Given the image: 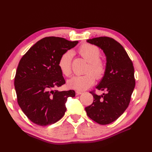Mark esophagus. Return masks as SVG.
I'll return each instance as SVG.
<instances>
[{"label":"esophagus","mask_w":152,"mask_h":152,"mask_svg":"<svg viewBox=\"0 0 152 152\" xmlns=\"http://www.w3.org/2000/svg\"><path fill=\"white\" fill-rule=\"evenodd\" d=\"M82 93V92H81V91H76V94H77V95L81 94Z\"/></svg>","instance_id":"34e87169"}]
</instances>
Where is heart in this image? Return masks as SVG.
Instances as JSON below:
<instances>
[{
  "label": "heart",
  "instance_id": "b5f03b06",
  "mask_svg": "<svg viewBox=\"0 0 152 152\" xmlns=\"http://www.w3.org/2000/svg\"><path fill=\"white\" fill-rule=\"evenodd\" d=\"M79 53L85 60L88 62L86 74L75 75L67 82L70 89L77 91H84L89 89L98 79H102L106 73V65L101 59V51L99 48L90 44H82L79 49ZM73 53L71 50L64 53L58 61V66L63 75L69 77L72 74V60Z\"/></svg>",
  "mask_w": 152,
  "mask_h": 152
}]
</instances>
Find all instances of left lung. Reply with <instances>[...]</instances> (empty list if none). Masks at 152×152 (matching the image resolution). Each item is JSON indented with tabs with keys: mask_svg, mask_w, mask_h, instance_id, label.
<instances>
[{
	"mask_svg": "<svg viewBox=\"0 0 152 152\" xmlns=\"http://www.w3.org/2000/svg\"><path fill=\"white\" fill-rule=\"evenodd\" d=\"M87 42L103 50L107 63L105 75L96 87L106 93L97 95L90 92L94 101L85 110L92 120L106 125L116 121L128 107L135 87L134 69L126 50L113 39L99 37Z\"/></svg>",
	"mask_w": 152,
	"mask_h": 152,
	"instance_id": "1",
	"label": "left lung"
}]
</instances>
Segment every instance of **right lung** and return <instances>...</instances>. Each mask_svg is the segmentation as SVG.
Here are the masks:
<instances>
[{
  "label": "right lung",
  "mask_w": 152,
  "mask_h": 152,
  "mask_svg": "<svg viewBox=\"0 0 152 152\" xmlns=\"http://www.w3.org/2000/svg\"><path fill=\"white\" fill-rule=\"evenodd\" d=\"M78 43L48 37L31 47L20 61L15 78L18 103L37 125L48 126L60 120L66 110L68 98L75 96L73 90L54 89L65 84L58 66L60 56Z\"/></svg>",
  "instance_id": "right-lung-1"
}]
</instances>
